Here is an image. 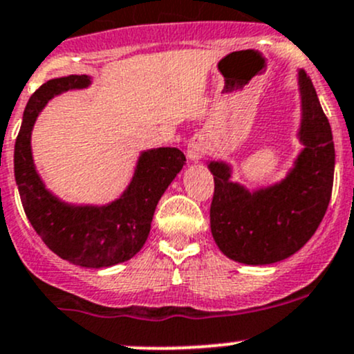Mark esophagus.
<instances>
[{
	"mask_svg": "<svg viewBox=\"0 0 354 354\" xmlns=\"http://www.w3.org/2000/svg\"><path fill=\"white\" fill-rule=\"evenodd\" d=\"M205 153V145L204 142L198 140V138H194V140H190V144L187 147V157L190 162H198L201 160V157Z\"/></svg>",
	"mask_w": 354,
	"mask_h": 354,
	"instance_id": "obj_1",
	"label": "esophagus"
}]
</instances>
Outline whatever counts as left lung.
<instances>
[{
	"label": "left lung",
	"mask_w": 354,
	"mask_h": 354,
	"mask_svg": "<svg viewBox=\"0 0 354 354\" xmlns=\"http://www.w3.org/2000/svg\"><path fill=\"white\" fill-rule=\"evenodd\" d=\"M304 149L279 182L248 189L232 182V165L209 160L214 176L210 230L229 259L266 266L288 259L313 237L326 214L335 177V144L313 82L297 71Z\"/></svg>",
	"instance_id": "1"
}]
</instances>
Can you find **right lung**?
<instances>
[{"mask_svg": "<svg viewBox=\"0 0 354 354\" xmlns=\"http://www.w3.org/2000/svg\"><path fill=\"white\" fill-rule=\"evenodd\" d=\"M90 85L88 75H70L43 83L31 95L15 144V178L28 221L51 251L71 264L100 269L125 263L144 248L158 201L185 165V156L176 147L140 152L130 184L105 205L58 198L35 167L31 132L51 98Z\"/></svg>", "mask_w": 354, "mask_h": 354, "instance_id": "right-lung-1", "label": "right lung"}]
</instances>
